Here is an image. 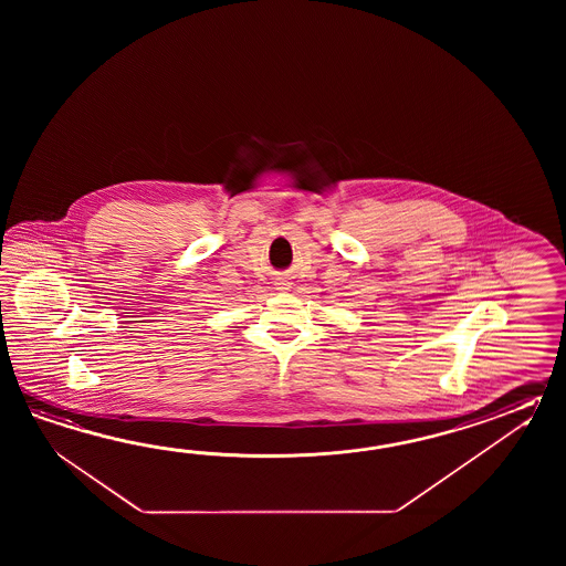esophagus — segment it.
<instances>
[{
	"label": "esophagus",
	"instance_id": "1",
	"mask_svg": "<svg viewBox=\"0 0 566 566\" xmlns=\"http://www.w3.org/2000/svg\"><path fill=\"white\" fill-rule=\"evenodd\" d=\"M277 289H289L287 281H283V279H279Z\"/></svg>",
	"mask_w": 566,
	"mask_h": 566
}]
</instances>
